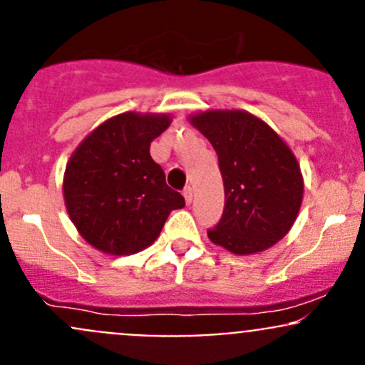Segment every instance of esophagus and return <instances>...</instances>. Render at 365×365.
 Returning <instances> with one entry per match:
<instances>
[{
	"instance_id": "34e87169",
	"label": "esophagus",
	"mask_w": 365,
	"mask_h": 365,
	"mask_svg": "<svg viewBox=\"0 0 365 365\" xmlns=\"http://www.w3.org/2000/svg\"><path fill=\"white\" fill-rule=\"evenodd\" d=\"M183 197H185L187 205L192 203V189H190V187H185V189H183Z\"/></svg>"
}]
</instances>
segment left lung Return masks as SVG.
Listing matches in <instances>:
<instances>
[{
  "label": "left lung",
  "mask_w": 365,
  "mask_h": 365,
  "mask_svg": "<svg viewBox=\"0 0 365 365\" xmlns=\"http://www.w3.org/2000/svg\"><path fill=\"white\" fill-rule=\"evenodd\" d=\"M189 121L212 143L224 180L222 219L212 244L249 256L288 235L304 197L300 164L268 123L242 109H208Z\"/></svg>",
  "instance_id": "8db88e82"
}]
</instances>
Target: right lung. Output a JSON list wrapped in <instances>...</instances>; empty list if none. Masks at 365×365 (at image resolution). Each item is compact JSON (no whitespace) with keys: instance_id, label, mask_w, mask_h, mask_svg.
I'll return each mask as SVG.
<instances>
[{"instance_id":"obj_1","label":"right lung","mask_w":365,"mask_h":365,"mask_svg":"<svg viewBox=\"0 0 365 365\" xmlns=\"http://www.w3.org/2000/svg\"><path fill=\"white\" fill-rule=\"evenodd\" d=\"M171 125L164 113H121L91 130L70 155L63 197L70 220L97 251L128 256L150 247L185 200L169 189L150 145Z\"/></svg>"}]
</instances>
